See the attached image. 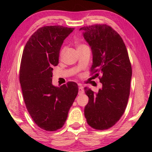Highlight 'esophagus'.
Instances as JSON below:
<instances>
[{
	"label": "esophagus",
	"instance_id": "1",
	"mask_svg": "<svg viewBox=\"0 0 152 152\" xmlns=\"http://www.w3.org/2000/svg\"><path fill=\"white\" fill-rule=\"evenodd\" d=\"M84 88H83V86H79L78 88V94H84Z\"/></svg>",
	"mask_w": 152,
	"mask_h": 152
}]
</instances>
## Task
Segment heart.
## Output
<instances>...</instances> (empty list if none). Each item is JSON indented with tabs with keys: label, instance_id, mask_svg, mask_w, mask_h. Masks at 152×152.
Listing matches in <instances>:
<instances>
[{
	"label": "heart",
	"instance_id": "b5f03b06",
	"mask_svg": "<svg viewBox=\"0 0 152 152\" xmlns=\"http://www.w3.org/2000/svg\"><path fill=\"white\" fill-rule=\"evenodd\" d=\"M83 46H85L84 45H82V44H79L77 46V48H81V47H83ZM64 50H65V48H63L62 50L61 51V53H60V56H62L63 53L64 52Z\"/></svg>",
	"mask_w": 152,
	"mask_h": 152
}]
</instances>
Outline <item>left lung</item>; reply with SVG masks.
<instances>
[{"label":"left lung","mask_w":152,"mask_h":152,"mask_svg":"<svg viewBox=\"0 0 152 152\" xmlns=\"http://www.w3.org/2000/svg\"><path fill=\"white\" fill-rule=\"evenodd\" d=\"M80 30L91 48V71L102 76L99 92L84 88L89 99L84 116L91 127L107 129L120 119L129 96L132 69L127 48L119 34L109 25H94Z\"/></svg>","instance_id":"obj_1"}]
</instances>
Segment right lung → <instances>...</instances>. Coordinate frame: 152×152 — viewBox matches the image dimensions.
I'll use <instances>...</instances> for the list:
<instances>
[{
    "label": "right lung",
    "instance_id": "right-lung-1",
    "mask_svg": "<svg viewBox=\"0 0 152 152\" xmlns=\"http://www.w3.org/2000/svg\"><path fill=\"white\" fill-rule=\"evenodd\" d=\"M74 28L60 25L39 28L25 46L19 80L25 105L40 128L53 132L62 127L78 92V84H52L53 67L58 64L64 39Z\"/></svg>",
    "mask_w": 152,
    "mask_h": 152
}]
</instances>
